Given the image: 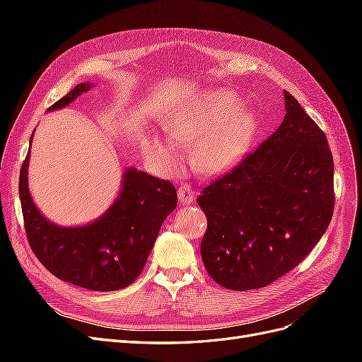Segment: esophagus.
<instances>
[{
  "label": "esophagus",
  "mask_w": 362,
  "mask_h": 362,
  "mask_svg": "<svg viewBox=\"0 0 362 362\" xmlns=\"http://www.w3.org/2000/svg\"><path fill=\"white\" fill-rule=\"evenodd\" d=\"M178 199L181 204H192L194 199V192L189 184H181L178 187Z\"/></svg>",
  "instance_id": "34e87169"
}]
</instances>
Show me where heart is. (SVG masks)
<instances>
[{
  "mask_svg": "<svg viewBox=\"0 0 362 362\" xmlns=\"http://www.w3.org/2000/svg\"><path fill=\"white\" fill-rule=\"evenodd\" d=\"M238 108L240 98L231 92L204 93L175 112L164 129L175 144L196 145V168L217 173L231 168L245 154L255 134L254 116ZM146 151L163 170L181 168L182 154L169 140L154 137L148 141Z\"/></svg>",
  "mask_w": 362,
  "mask_h": 362,
  "instance_id": "b5f03b06",
  "label": "heart"
}]
</instances>
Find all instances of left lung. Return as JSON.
Listing matches in <instances>:
<instances>
[{
	"instance_id": "1",
	"label": "left lung",
	"mask_w": 362,
	"mask_h": 362,
	"mask_svg": "<svg viewBox=\"0 0 362 362\" xmlns=\"http://www.w3.org/2000/svg\"><path fill=\"white\" fill-rule=\"evenodd\" d=\"M286 95L279 128L205 185L204 266L218 286L266 287L310 254L331 223L334 158L320 127Z\"/></svg>"
}]
</instances>
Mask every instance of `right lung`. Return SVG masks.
I'll return each instance as SVG.
<instances>
[{
	"mask_svg": "<svg viewBox=\"0 0 362 362\" xmlns=\"http://www.w3.org/2000/svg\"><path fill=\"white\" fill-rule=\"evenodd\" d=\"M90 89L75 86L48 110L72 103ZM33 137V136H31ZM30 151L19 173V198L33 254L54 276L93 291H115L133 284L144 270L160 228L178 204L175 185L128 169L117 201L96 222L62 228L43 217L28 192Z\"/></svg>",
	"mask_w": 362,
	"mask_h": 362,
	"instance_id": "right-lung-1",
	"label": "right lung"
}]
</instances>
